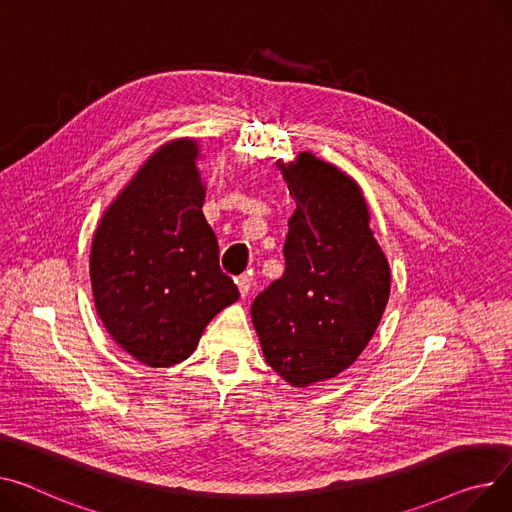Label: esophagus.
<instances>
[{
    "instance_id": "obj_1",
    "label": "esophagus",
    "mask_w": 512,
    "mask_h": 512,
    "mask_svg": "<svg viewBox=\"0 0 512 512\" xmlns=\"http://www.w3.org/2000/svg\"><path fill=\"white\" fill-rule=\"evenodd\" d=\"M236 284H238V292H241V296L245 298V296H249V292H251V288H253V276H251V274L238 276Z\"/></svg>"
}]
</instances>
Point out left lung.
Wrapping results in <instances>:
<instances>
[{
	"instance_id": "8db88e82",
	"label": "left lung",
	"mask_w": 512,
	"mask_h": 512,
	"mask_svg": "<svg viewBox=\"0 0 512 512\" xmlns=\"http://www.w3.org/2000/svg\"><path fill=\"white\" fill-rule=\"evenodd\" d=\"M296 201L284 276L251 304L267 364L294 387L331 379L370 342L389 300V263L358 185L313 154L284 168Z\"/></svg>"
}]
</instances>
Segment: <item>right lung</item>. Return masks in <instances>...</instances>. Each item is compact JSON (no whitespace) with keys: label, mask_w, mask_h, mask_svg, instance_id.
Here are the masks:
<instances>
[{"label":"right lung","mask_w":512,"mask_h":512,"mask_svg":"<svg viewBox=\"0 0 512 512\" xmlns=\"http://www.w3.org/2000/svg\"><path fill=\"white\" fill-rule=\"evenodd\" d=\"M189 140L160 148L102 216L90 253L96 311L115 342L148 366L193 354L206 325L238 298L203 218Z\"/></svg>","instance_id":"add662e5"}]
</instances>
